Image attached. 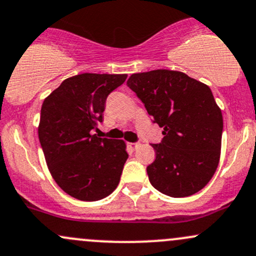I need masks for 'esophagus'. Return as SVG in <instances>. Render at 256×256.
Returning <instances> with one entry per match:
<instances>
[{
    "label": "esophagus",
    "mask_w": 256,
    "mask_h": 256,
    "mask_svg": "<svg viewBox=\"0 0 256 256\" xmlns=\"http://www.w3.org/2000/svg\"><path fill=\"white\" fill-rule=\"evenodd\" d=\"M128 146H130L132 150H136L137 147L140 146V142H131V144H128Z\"/></svg>",
    "instance_id": "1"
}]
</instances>
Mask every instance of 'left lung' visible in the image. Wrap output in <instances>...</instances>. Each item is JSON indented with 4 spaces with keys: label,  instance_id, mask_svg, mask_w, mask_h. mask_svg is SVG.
Returning a JSON list of instances; mask_svg holds the SVG:
<instances>
[{
    "label": "left lung",
    "instance_id": "left-lung-1",
    "mask_svg": "<svg viewBox=\"0 0 256 256\" xmlns=\"http://www.w3.org/2000/svg\"><path fill=\"white\" fill-rule=\"evenodd\" d=\"M128 86L163 128L160 144H152L154 162L147 166L152 186L172 198L200 192L218 166L223 131L208 86L170 70L134 74Z\"/></svg>",
    "mask_w": 256,
    "mask_h": 256
}]
</instances>
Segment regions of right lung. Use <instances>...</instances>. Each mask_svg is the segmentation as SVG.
<instances>
[{"mask_svg":"<svg viewBox=\"0 0 256 256\" xmlns=\"http://www.w3.org/2000/svg\"><path fill=\"white\" fill-rule=\"evenodd\" d=\"M128 74H80L64 80L48 98L38 128L45 160L64 192L82 201L110 195L128 160L122 140L93 135L103 122L108 96Z\"/></svg>","mask_w":256,"mask_h":256,"instance_id":"add662e5","label":"right lung"}]
</instances>
